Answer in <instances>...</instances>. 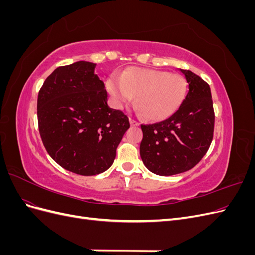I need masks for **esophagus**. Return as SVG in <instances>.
I'll return each instance as SVG.
<instances>
[{"label":"esophagus","mask_w":255,"mask_h":255,"mask_svg":"<svg viewBox=\"0 0 255 255\" xmlns=\"http://www.w3.org/2000/svg\"><path fill=\"white\" fill-rule=\"evenodd\" d=\"M129 123H130V126H132V127H138V126H139V122H137L136 120H134L132 118H129Z\"/></svg>","instance_id":"1"}]
</instances>
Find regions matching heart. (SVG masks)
Segmentation results:
<instances>
[{
    "label": "heart",
    "instance_id": "b5f03b06",
    "mask_svg": "<svg viewBox=\"0 0 255 255\" xmlns=\"http://www.w3.org/2000/svg\"><path fill=\"white\" fill-rule=\"evenodd\" d=\"M106 88L116 106H123L135 96V104L143 117L160 121L179 110L186 96L187 85L180 74L130 67L120 78L111 76Z\"/></svg>",
    "mask_w": 255,
    "mask_h": 255
}]
</instances>
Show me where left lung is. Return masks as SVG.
<instances>
[{
    "label": "left lung",
    "instance_id": "left-lung-1",
    "mask_svg": "<svg viewBox=\"0 0 255 255\" xmlns=\"http://www.w3.org/2000/svg\"><path fill=\"white\" fill-rule=\"evenodd\" d=\"M180 71L188 83V92L179 110L164 121L141 125L140 157L157 175H173L194 168L213 140L215 115L211 88L194 72Z\"/></svg>",
    "mask_w": 255,
    "mask_h": 255
}]
</instances>
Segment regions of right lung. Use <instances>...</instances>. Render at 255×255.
Returning a JSON list of instances; mask_svg holds the SVG:
<instances>
[{
	"instance_id": "obj_1",
	"label": "right lung",
	"mask_w": 255,
	"mask_h": 255,
	"mask_svg": "<svg viewBox=\"0 0 255 255\" xmlns=\"http://www.w3.org/2000/svg\"><path fill=\"white\" fill-rule=\"evenodd\" d=\"M96 64L58 67L38 94L37 117L45 150L66 170L96 175L109 169L129 128L128 118L107 104Z\"/></svg>"
}]
</instances>
